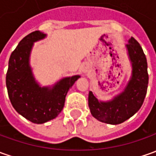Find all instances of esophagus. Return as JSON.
I'll return each instance as SVG.
<instances>
[{
	"instance_id": "obj_1",
	"label": "esophagus",
	"mask_w": 156,
	"mask_h": 156,
	"mask_svg": "<svg viewBox=\"0 0 156 156\" xmlns=\"http://www.w3.org/2000/svg\"><path fill=\"white\" fill-rule=\"evenodd\" d=\"M81 70H82V73H86L88 72V66L87 65H83Z\"/></svg>"
}]
</instances>
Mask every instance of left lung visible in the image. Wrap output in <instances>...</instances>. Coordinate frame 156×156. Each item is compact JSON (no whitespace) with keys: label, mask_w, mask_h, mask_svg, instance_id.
I'll use <instances>...</instances> for the list:
<instances>
[{"label":"left lung","mask_w":156,"mask_h":156,"mask_svg":"<svg viewBox=\"0 0 156 156\" xmlns=\"http://www.w3.org/2000/svg\"><path fill=\"white\" fill-rule=\"evenodd\" d=\"M131 64V75L121 93L112 99L102 101L89 92V108L96 119L108 124H119L130 118L142 107L148 83L147 58L140 44L131 37L126 45Z\"/></svg>","instance_id":"left-lung-1"}]
</instances>
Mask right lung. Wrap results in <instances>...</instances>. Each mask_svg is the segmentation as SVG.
<instances>
[{"label":"right lung","mask_w":156,"mask_h":156,"mask_svg":"<svg viewBox=\"0 0 156 156\" xmlns=\"http://www.w3.org/2000/svg\"><path fill=\"white\" fill-rule=\"evenodd\" d=\"M46 37L35 31L20 41L8 61L6 84L10 102L20 115L41 124L54 119L64 108L66 97L79 75L61 78L49 86H41L30 66V56L35 42Z\"/></svg>","instance_id":"add662e5"}]
</instances>
